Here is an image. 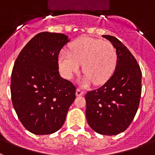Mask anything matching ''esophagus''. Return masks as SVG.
Returning a JSON list of instances; mask_svg holds the SVG:
<instances>
[{"label": "esophagus", "instance_id": "1", "mask_svg": "<svg viewBox=\"0 0 155 155\" xmlns=\"http://www.w3.org/2000/svg\"><path fill=\"white\" fill-rule=\"evenodd\" d=\"M84 94V91L82 89H80V88H77V89H76V91H75V94H76V96H81L83 95Z\"/></svg>", "mask_w": 155, "mask_h": 155}]
</instances>
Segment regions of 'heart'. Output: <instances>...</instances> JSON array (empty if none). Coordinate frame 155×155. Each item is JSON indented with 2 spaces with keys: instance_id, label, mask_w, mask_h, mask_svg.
Instances as JSON below:
<instances>
[{
  "instance_id": "b5f03b06",
  "label": "heart",
  "mask_w": 155,
  "mask_h": 155,
  "mask_svg": "<svg viewBox=\"0 0 155 155\" xmlns=\"http://www.w3.org/2000/svg\"><path fill=\"white\" fill-rule=\"evenodd\" d=\"M70 51L62 49L58 56V64L62 75L71 79L74 73L82 69L85 73L84 83L93 81L96 85L107 81L115 70L117 53L109 41L81 37L70 44Z\"/></svg>"
}]
</instances>
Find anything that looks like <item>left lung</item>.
I'll use <instances>...</instances> for the list:
<instances>
[{"instance_id":"obj_1","label":"left lung","mask_w":155,"mask_h":155,"mask_svg":"<svg viewBox=\"0 0 155 155\" xmlns=\"http://www.w3.org/2000/svg\"><path fill=\"white\" fill-rule=\"evenodd\" d=\"M117 53L115 71L106 84L86 94V117L96 132L114 136L133 120L141 96L142 71L136 58L114 36L102 35Z\"/></svg>"}]
</instances>
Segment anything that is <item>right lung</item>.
Wrapping results in <instances>:
<instances>
[{
    "label": "right lung",
    "mask_w": 155,
    "mask_h": 155,
    "mask_svg": "<svg viewBox=\"0 0 155 155\" xmlns=\"http://www.w3.org/2000/svg\"><path fill=\"white\" fill-rule=\"evenodd\" d=\"M69 40L63 34L41 32L15 60L11 78L12 102L23 125L31 133L57 132L75 98L71 82L61 77L58 56Z\"/></svg>",
    "instance_id": "1"
}]
</instances>
